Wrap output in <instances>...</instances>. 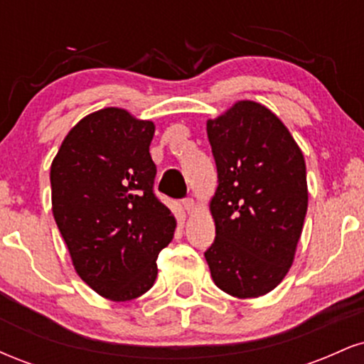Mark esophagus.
I'll return each mask as SVG.
<instances>
[{
	"mask_svg": "<svg viewBox=\"0 0 364 364\" xmlns=\"http://www.w3.org/2000/svg\"><path fill=\"white\" fill-rule=\"evenodd\" d=\"M183 207H185V210L188 212V214H193L195 208H196L195 200H193V198H186V200H183Z\"/></svg>",
	"mask_w": 364,
	"mask_h": 364,
	"instance_id": "esophagus-1",
	"label": "esophagus"
}]
</instances>
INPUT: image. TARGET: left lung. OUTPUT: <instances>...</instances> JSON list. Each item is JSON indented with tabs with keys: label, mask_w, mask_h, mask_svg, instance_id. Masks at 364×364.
I'll use <instances>...</instances> for the list:
<instances>
[{
	"label": "left lung",
	"mask_w": 364,
	"mask_h": 364,
	"mask_svg": "<svg viewBox=\"0 0 364 364\" xmlns=\"http://www.w3.org/2000/svg\"><path fill=\"white\" fill-rule=\"evenodd\" d=\"M217 166L210 200L215 240L205 260L215 286L258 298L286 277L308 210L306 164L289 129L269 107L237 101L207 121Z\"/></svg>",
	"instance_id": "1"
}]
</instances>
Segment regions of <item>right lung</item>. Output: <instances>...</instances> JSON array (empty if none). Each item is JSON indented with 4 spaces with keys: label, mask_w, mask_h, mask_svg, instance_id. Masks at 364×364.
Returning <instances> with one entry per match:
<instances>
[{
    "label": "right lung",
    "mask_w": 364,
    "mask_h": 364,
    "mask_svg": "<svg viewBox=\"0 0 364 364\" xmlns=\"http://www.w3.org/2000/svg\"><path fill=\"white\" fill-rule=\"evenodd\" d=\"M156 124L121 107L78 121L51 164L53 215L87 286L111 301L147 292L176 229L154 195Z\"/></svg>",
    "instance_id": "right-lung-1"
}]
</instances>
